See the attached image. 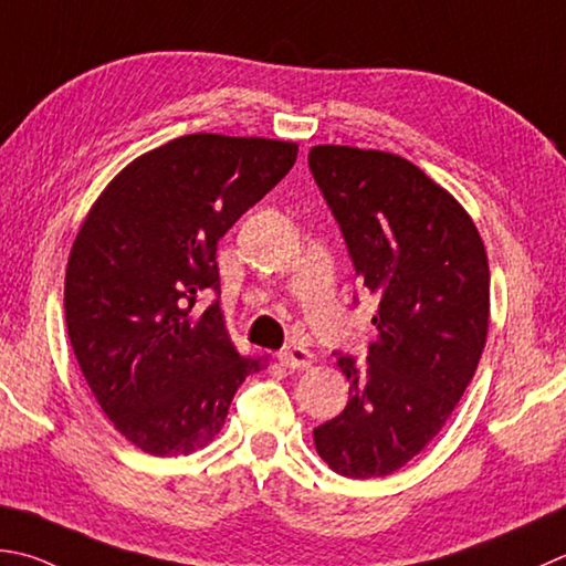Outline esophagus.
<instances>
[{"instance_id":"obj_1","label":"esophagus","mask_w":566,"mask_h":566,"mask_svg":"<svg viewBox=\"0 0 566 566\" xmlns=\"http://www.w3.org/2000/svg\"><path fill=\"white\" fill-rule=\"evenodd\" d=\"M280 363L284 365V368L304 370L314 363V356H312V350L298 346V343H290V346H286L284 350H280Z\"/></svg>"}]
</instances>
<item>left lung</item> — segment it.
I'll return each instance as SVG.
<instances>
[{
  "label": "left lung",
  "mask_w": 566,
  "mask_h": 566,
  "mask_svg": "<svg viewBox=\"0 0 566 566\" xmlns=\"http://www.w3.org/2000/svg\"><path fill=\"white\" fill-rule=\"evenodd\" d=\"M308 166L363 286L380 296L368 365L338 358L350 400L314 444L346 479H382L439 434L479 368L489 254L457 198L397 154L318 144Z\"/></svg>",
  "instance_id": "left-lung-1"
}]
</instances>
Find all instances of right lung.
I'll return each instance as SVG.
<instances>
[{
  "instance_id": "1",
  "label": "right lung",
  "mask_w": 566,
  "mask_h": 566,
  "mask_svg": "<svg viewBox=\"0 0 566 566\" xmlns=\"http://www.w3.org/2000/svg\"><path fill=\"white\" fill-rule=\"evenodd\" d=\"M298 144L186 135L129 161L87 210L65 268V326L95 400L151 457H186L223 429L242 380L268 368L232 346L218 240L280 184Z\"/></svg>"
}]
</instances>
